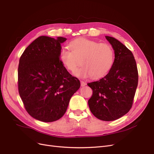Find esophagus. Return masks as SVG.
Returning <instances> with one entry per match:
<instances>
[{
	"mask_svg": "<svg viewBox=\"0 0 154 154\" xmlns=\"http://www.w3.org/2000/svg\"><path fill=\"white\" fill-rule=\"evenodd\" d=\"M80 83H81V86L82 87H84V86H85L87 85L86 82H83V81H80Z\"/></svg>",
	"mask_w": 154,
	"mask_h": 154,
	"instance_id": "esophagus-1",
	"label": "esophagus"
}]
</instances>
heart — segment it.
Returning a JSON list of instances; mask_svg holds the SVG:
<instances>
[{"label":"heart","instance_id":"1","mask_svg":"<svg viewBox=\"0 0 154 154\" xmlns=\"http://www.w3.org/2000/svg\"><path fill=\"white\" fill-rule=\"evenodd\" d=\"M69 47L71 50L64 48L61 51L60 58L72 72L82 65L75 73L77 76L99 78L106 75L113 66L115 52L109 44L80 38L71 41Z\"/></svg>","mask_w":154,"mask_h":154}]
</instances>
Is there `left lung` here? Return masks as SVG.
I'll list each match as a JSON object with an SVG mask.
<instances>
[{
  "mask_svg": "<svg viewBox=\"0 0 154 154\" xmlns=\"http://www.w3.org/2000/svg\"><path fill=\"white\" fill-rule=\"evenodd\" d=\"M105 38L114 50V63L105 77L87 83L92 90L88 104L96 118L110 122L122 117L132 108L138 71L131 51L113 37Z\"/></svg>",
  "mask_w": 154,
  "mask_h": 154,
  "instance_id": "obj_1",
  "label": "left lung"
}]
</instances>
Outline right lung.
I'll return each instance as SVG.
<instances>
[{
	"label": "right lung",
	"mask_w": 154,
	"mask_h": 154,
	"mask_svg": "<svg viewBox=\"0 0 154 154\" xmlns=\"http://www.w3.org/2000/svg\"><path fill=\"white\" fill-rule=\"evenodd\" d=\"M67 39L39 36L19 60L18 88L26 111L43 122H55L66 113L70 99L80 87L60 58Z\"/></svg>",
	"instance_id": "add662e5"
}]
</instances>
